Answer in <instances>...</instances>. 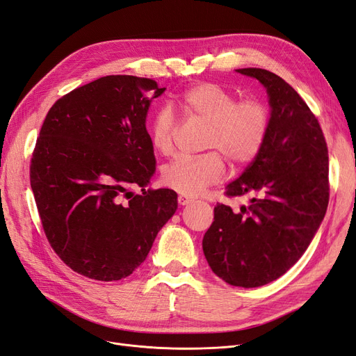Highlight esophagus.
Here are the masks:
<instances>
[{"instance_id":"34e87169","label":"esophagus","mask_w":356,"mask_h":356,"mask_svg":"<svg viewBox=\"0 0 356 356\" xmlns=\"http://www.w3.org/2000/svg\"><path fill=\"white\" fill-rule=\"evenodd\" d=\"M193 200H194V199L190 197V195H186V194H179V195H178V203H179L181 206L190 204Z\"/></svg>"}]
</instances>
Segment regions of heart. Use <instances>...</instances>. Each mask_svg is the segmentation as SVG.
<instances>
[{
	"instance_id": "b5f03b06",
	"label": "heart",
	"mask_w": 356,
	"mask_h": 356,
	"mask_svg": "<svg viewBox=\"0 0 356 356\" xmlns=\"http://www.w3.org/2000/svg\"><path fill=\"white\" fill-rule=\"evenodd\" d=\"M179 107L188 118L207 125L204 150L199 157H181L165 166L162 181L166 187L186 195L202 193L225 177V161L243 166L253 162L264 149L271 112L256 97L237 100L234 92L215 82L193 85L182 92ZM177 120L169 108L159 110L150 127V140L156 152L170 156L175 152Z\"/></svg>"
}]
</instances>
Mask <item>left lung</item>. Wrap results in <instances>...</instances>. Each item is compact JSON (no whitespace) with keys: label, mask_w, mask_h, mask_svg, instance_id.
<instances>
[{"label":"left lung","mask_w":356,"mask_h":356,"mask_svg":"<svg viewBox=\"0 0 356 356\" xmlns=\"http://www.w3.org/2000/svg\"><path fill=\"white\" fill-rule=\"evenodd\" d=\"M237 72L266 88L271 127L261 153L227 186L228 197L250 195V204L232 212L218 203L203 252L219 278L250 289L287 273L320 228L330 197L328 150L318 119L284 79L257 67Z\"/></svg>","instance_id":"8db88e82"}]
</instances>
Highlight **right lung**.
I'll use <instances>...</instances> for the list:
<instances>
[{
    "label": "right lung",
    "mask_w": 356,
    "mask_h": 356,
    "mask_svg": "<svg viewBox=\"0 0 356 356\" xmlns=\"http://www.w3.org/2000/svg\"><path fill=\"white\" fill-rule=\"evenodd\" d=\"M163 91L149 78L108 75L63 95L45 116L31 187L48 243L83 277L131 275L177 211L174 190H144L156 170L145 118Z\"/></svg>",
    "instance_id": "obj_1"
}]
</instances>
